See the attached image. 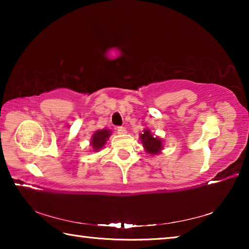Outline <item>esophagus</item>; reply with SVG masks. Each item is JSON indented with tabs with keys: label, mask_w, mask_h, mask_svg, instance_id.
Segmentation results:
<instances>
[{
	"label": "esophagus",
	"mask_w": 249,
	"mask_h": 249,
	"mask_svg": "<svg viewBox=\"0 0 249 249\" xmlns=\"http://www.w3.org/2000/svg\"><path fill=\"white\" fill-rule=\"evenodd\" d=\"M117 134H120V135L126 134V128L123 127V126H121V127H117Z\"/></svg>",
	"instance_id": "esophagus-1"
}]
</instances>
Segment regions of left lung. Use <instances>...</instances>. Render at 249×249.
<instances>
[{"mask_svg":"<svg viewBox=\"0 0 249 249\" xmlns=\"http://www.w3.org/2000/svg\"><path fill=\"white\" fill-rule=\"evenodd\" d=\"M140 140L142 144V147L147 154L151 156L159 155L163 149V140L159 136L150 132L149 128H145L142 134H140Z\"/></svg>","mask_w":249,"mask_h":249,"instance_id":"8db88e82","label":"left lung"}]
</instances>
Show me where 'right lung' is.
Returning <instances> with one entry per match:
<instances>
[{"mask_svg": "<svg viewBox=\"0 0 249 249\" xmlns=\"http://www.w3.org/2000/svg\"><path fill=\"white\" fill-rule=\"evenodd\" d=\"M111 135H112V132L108 128L95 130L93 135H92L91 141H90L91 151H99L102 149L105 146V144H107V142Z\"/></svg>", "mask_w": 249, "mask_h": 249, "instance_id": "right-lung-1", "label": "right lung"}]
</instances>
